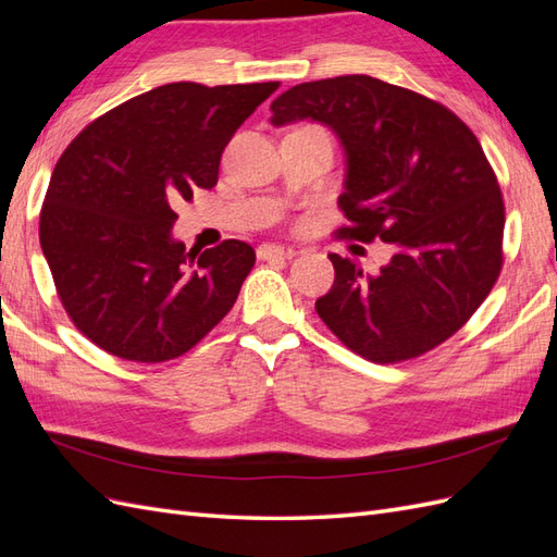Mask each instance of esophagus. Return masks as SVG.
<instances>
[{
  "label": "esophagus",
  "mask_w": 557,
  "mask_h": 557,
  "mask_svg": "<svg viewBox=\"0 0 557 557\" xmlns=\"http://www.w3.org/2000/svg\"><path fill=\"white\" fill-rule=\"evenodd\" d=\"M295 248L290 246H278V244H262L258 248V258L260 260H290L295 258Z\"/></svg>",
  "instance_id": "1"
}]
</instances>
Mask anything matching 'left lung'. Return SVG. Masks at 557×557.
<instances>
[{
	"instance_id": "1",
	"label": "left lung",
	"mask_w": 557,
	"mask_h": 557,
	"mask_svg": "<svg viewBox=\"0 0 557 557\" xmlns=\"http://www.w3.org/2000/svg\"><path fill=\"white\" fill-rule=\"evenodd\" d=\"M315 121L346 153L336 237L397 250L379 274L330 252L334 285L315 301L358 356L387 364L423 356L458 332L502 269L504 199L479 139L444 104L364 74L285 90L276 127Z\"/></svg>"
}]
</instances>
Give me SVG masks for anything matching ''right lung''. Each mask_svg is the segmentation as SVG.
I'll return each instance as SVG.
<instances>
[{
	"mask_svg": "<svg viewBox=\"0 0 557 557\" xmlns=\"http://www.w3.org/2000/svg\"><path fill=\"white\" fill-rule=\"evenodd\" d=\"M278 81L166 83L92 121L60 156L39 242L66 315L115 358L166 362L221 323L256 264L246 242L185 252L176 199L218 183L234 132Z\"/></svg>",
	"mask_w": 557,
	"mask_h": 557,
	"instance_id": "obj_1",
	"label": "right lung"
}]
</instances>
